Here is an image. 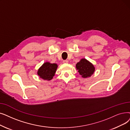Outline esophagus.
I'll return each instance as SVG.
<instances>
[{
	"mask_svg": "<svg viewBox=\"0 0 130 130\" xmlns=\"http://www.w3.org/2000/svg\"><path fill=\"white\" fill-rule=\"evenodd\" d=\"M63 63H68L69 61H68V60H63Z\"/></svg>",
	"mask_w": 130,
	"mask_h": 130,
	"instance_id": "34e87169",
	"label": "esophagus"
}]
</instances>
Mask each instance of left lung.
<instances>
[{
	"label": "left lung",
	"instance_id": "1",
	"mask_svg": "<svg viewBox=\"0 0 130 130\" xmlns=\"http://www.w3.org/2000/svg\"><path fill=\"white\" fill-rule=\"evenodd\" d=\"M76 68L80 74L84 78L91 76L94 72L93 65L84 58L78 62L76 65Z\"/></svg>",
	"mask_w": 130,
	"mask_h": 130
}]
</instances>
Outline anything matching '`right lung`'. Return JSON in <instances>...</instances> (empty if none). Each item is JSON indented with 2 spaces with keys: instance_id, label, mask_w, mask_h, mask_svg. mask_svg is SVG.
<instances>
[{
  "instance_id": "add662e5",
  "label": "right lung",
  "mask_w": 130,
  "mask_h": 130,
  "mask_svg": "<svg viewBox=\"0 0 130 130\" xmlns=\"http://www.w3.org/2000/svg\"><path fill=\"white\" fill-rule=\"evenodd\" d=\"M57 68V65L56 64H51L46 62L38 70V75L43 80H50L55 75Z\"/></svg>"
}]
</instances>
